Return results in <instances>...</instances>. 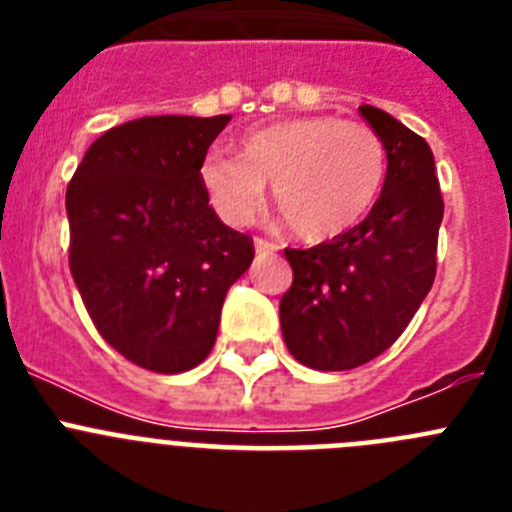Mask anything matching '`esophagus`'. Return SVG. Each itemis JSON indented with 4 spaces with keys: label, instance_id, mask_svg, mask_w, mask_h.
I'll return each instance as SVG.
<instances>
[{
    "label": "esophagus",
    "instance_id": "obj_1",
    "mask_svg": "<svg viewBox=\"0 0 512 512\" xmlns=\"http://www.w3.org/2000/svg\"><path fill=\"white\" fill-rule=\"evenodd\" d=\"M253 246H256V253H259V256H266V253L277 251V246L266 241V238H256V241H253Z\"/></svg>",
    "mask_w": 512,
    "mask_h": 512
}]
</instances>
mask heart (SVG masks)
Segmentation results:
<instances>
[{"instance_id": "1", "label": "heart", "mask_w": 512, "mask_h": 512, "mask_svg": "<svg viewBox=\"0 0 512 512\" xmlns=\"http://www.w3.org/2000/svg\"><path fill=\"white\" fill-rule=\"evenodd\" d=\"M387 148L366 122L333 115L295 117L253 130L238 158L210 153L200 184L228 225H248L274 184V210L305 243L336 241L377 205Z\"/></svg>"}]
</instances>
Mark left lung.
Wrapping results in <instances>:
<instances>
[{"mask_svg":"<svg viewBox=\"0 0 512 512\" xmlns=\"http://www.w3.org/2000/svg\"><path fill=\"white\" fill-rule=\"evenodd\" d=\"M361 117L387 148V179L369 215L336 241L284 248L292 287L279 302L289 354L318 372H346L384 354L436 279L443 197L420 135L372 104Z\"/></svg>","mask_w":512,"mask_h":512,"instance_id":"8db88e82","label":"left lung"}]
</instances>
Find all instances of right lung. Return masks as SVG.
Returning <instances> with one entry per match:
<instances>
[{"label":"right lung","mask_w":512,"mask_h":512,"mask_svg":"<svg viewBox=\"0 0 512 512\" xmlns=\"http://www.w3.org/2000/svg\"><path fill=\"white\" fill-rule=\"evenodd\" d=\"M230 115L140 117L94 140L66 189L69 269L99 336L135 366L179 374L207 359L253 238L200 184Z\"/></svg>","instance_id":"right-lung-1"}]
</instances>
